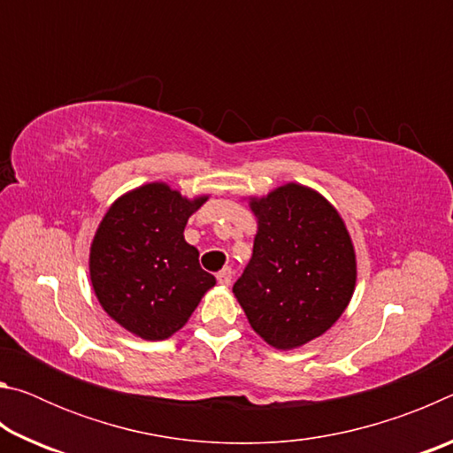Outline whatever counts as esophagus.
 <instances>
[{
    "label": "esophagus",
    "mask_w": 453,
    "mask_h": 453,
    "mask_svg": "<svg viewBox=\"0 0 453 453\" xmlns=\"http://www.w3.org/2000/svg\"><path fill=\"white\" fill-rule=\"evenodd\" d=\"M216 278L221 286H229V283H232V270H229V267H224V270L218 272Z\"/></svg>",
    "instance_id": "esophagus-1"
}]
</instances>
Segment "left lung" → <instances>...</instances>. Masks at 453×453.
<instances>
[{
    "label": "left lung",
    "instance_id": "1",
    "mask_svg": "<svg viewBox=\"0 0 453 453\" xmlns=\"http://www.w3.org/2000/svg\"><path fill=\"white\" fill-rule=\"evenodd\" d=\"M254 254L234 294L250 326L278 349H294L332 327L356 288L346 224L318 191L286 183L251 199Z\"/></svg>",
    "mask_w": 453,
    "mask_h": 453
}]
</instances>
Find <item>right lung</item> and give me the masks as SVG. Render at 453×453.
<instances>
[{"label":"right lung","instance_id":"obj_1","mask_svg":"<svg viewBox=\"0 0 453 453\" xmlns=\"http://www.w3.org/2000/svg\"><path fill=\"white\" fill-rule=\"evenodd\" d=\"M205 199L148 183L107 210L91 243L89 275L107 316L127 332L165 340L216 286L199 265V251L183 240L189 216Z\"/></svg>","mask_w":453,"mask_h":453}]
</instances>
